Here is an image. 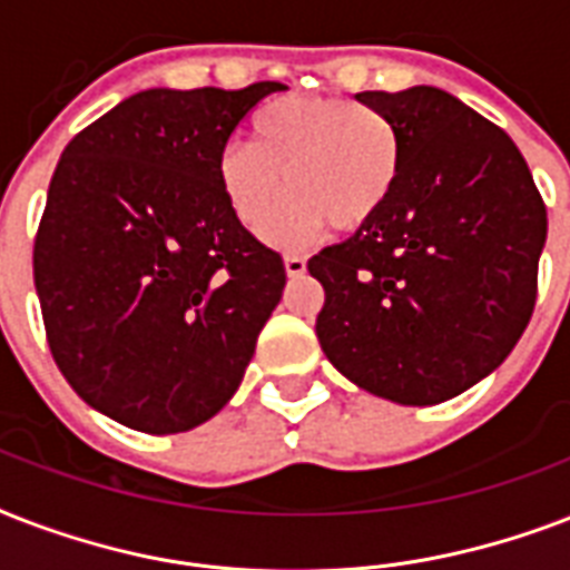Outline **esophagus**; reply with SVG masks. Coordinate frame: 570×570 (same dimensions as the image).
<instances>
[{
	"mask_svg": "<svg viewBox=\"0 0 570 570\" xmlns=\"http://www.w3.org/2000/svg\"><path fill=\"white\" fill-rule=\"evenodd\" d=\"M284 268L289 277H302L307 272V259L298 257V254H286L284 257Z\"/></svg>",
	"mask_w": 570,
	"mask_h": 570,
	"instance_id": "34e87169",
	"label": "esophagus"
}]
</instances>
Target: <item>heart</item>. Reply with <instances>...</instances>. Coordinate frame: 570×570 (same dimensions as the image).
Returning a JSON list of instances; mask_svg holds the SVG:
<instances>
[{"label": "heart", "mask_w": 570, "mask_h": 570, "mask_svg": "<svg viewBox=\"0 0 570 570\" xmlns=\"http://www.w3.org/2000/svg\"><path fill=\"white\" fill-rule=\"evenodd\" d=\"M399 171L393 120L343 97L266 102L250 120V145L230 141L215 159L224 204L248 230H259L284 181L294 191L263 227L277 248L307 245L328 224L343 233L366 227L387 206Z\"/></svg>", "instance_id": "heart-1"}]
</instances>
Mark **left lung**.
I'll use <instances>...</instances> for the list:
<instances>
[{
	"mask_svg": "<svg viewBox=\"0 0 570 570\" xmlns=\"http://www.w3.org/2000/svg\"><path fill=\"white\" fill-rule=\"evenodd\" d=\"M357 102L393 120L387 206L311 257L322 352L357 387L438 405L503 364L535 307L548 209L521 150L452 94L414 85Z\"/></svg>",
	"mask_w": 570,
	"mask_h": 570,
	"instance_id": "obj_1",
	"label": "left lung"
}]
</instances>
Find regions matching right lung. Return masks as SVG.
I'll list each match as a JSON object with an SVG mask.
<instances>
[{"label": "right lung", "mask_w": 570, "mask_h": 570, "mask_svg": "<svg viewBox=\"0 0 570 570\" xmlns=\"http://www.w3.org/2000/svg\"><path fill=\"white\" fill-rule=\"evenodd\" d=\"M284 85L132 94L65 147L35 236L49 352L100 414L189 432L236 393L281 302V254L224 204L215 159Z\"/></svg>", "instance_id": "obj_1"}]
</instances>
